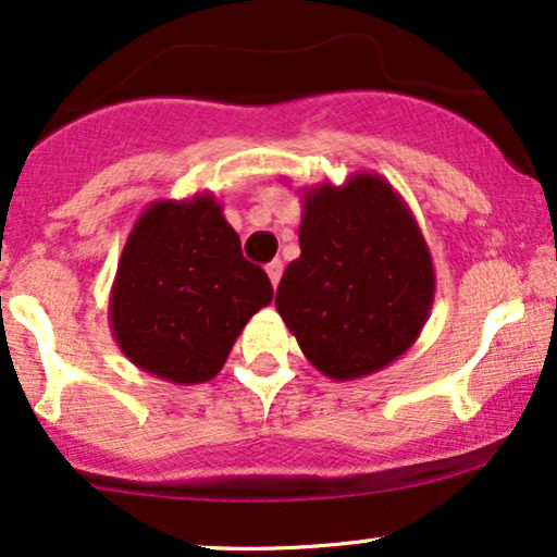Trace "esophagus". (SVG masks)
Masks as SVG:
<instances>
[{
	"label": "esophagus",
	"instance_id": "esophagus-1",
	"mask_svg": "<svg viewBox=\"0 0 557 557\" xmlns=\"http://www.w3.org/2000/svg\"><path fill=\"white\" fill-rule=\"evenodd\" d=\"M267 277H270L272 287H277L280 277H283V262H280V259H274V262L267 264Z\"/></svg>",
	"mask_w": 557,
	"mask_h": 557
}]
</instances>
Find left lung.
I'll list each match as a JSON object with an SVG mask.
<instances>
[{"mask_svg":"<svg viewBox=\"0 0 557 557\" xmlns=\"http://www.w3.org/2000/svg\"><path fill=\"white\" fill-rule=\"evenodd\" d=\"M300 193V257L274 306L315 370L368 377L419 339L434 302L432 255L411 208L380 174Z\"/></svg>","mask_w":557,"mask_h":557,"instance_id":"8db88e82","label":"left lung"}]
</instances>
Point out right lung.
<instances>
[{"label":"right lung","instance_id":"right-lung-1","mask_svg":"<svg viewBox=\"0 0 557 557\" xmlns=\"http://www.w3.org/2000/svg\"><path fill=\"white\" fill-rule=\"evenodd\" d=\"M272 302L262 267L210 193L153 200L140 213L110 290V329L138 370L174 385L208 383L246 323Z\"/></svg>","mask_w":557,"mask_h":557}]
</instances>
